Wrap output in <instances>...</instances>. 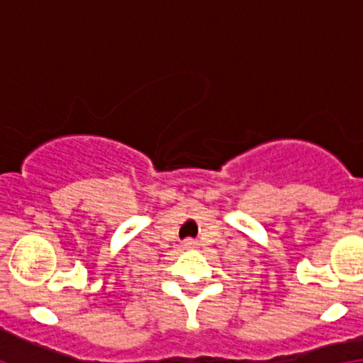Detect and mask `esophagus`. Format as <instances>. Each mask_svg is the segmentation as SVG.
<instances>
[{"mask_svg": "<svg viewBox=\"0 0 363 363\" xmlns=\"http://www.w3.org/2000/svg\"><path fill=\"white\" fill-rule=\"evenodd\" d=\"M182 246H184L185 250H193V248H196V242L193 240V238H185L184 242H182Z\"/></svg>", "mask_w": 363, "mask_h": 363, "instance_id": "34e87169", "label": "esophagus"}]
</instances>
